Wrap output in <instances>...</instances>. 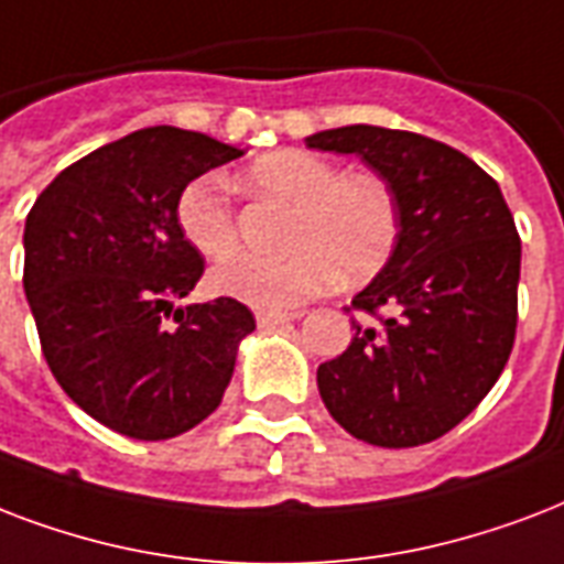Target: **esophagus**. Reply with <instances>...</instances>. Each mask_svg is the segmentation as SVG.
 <instances>
[{
    "label": "esophagus",
    "instance_id": "34e87169",
    "mask_svg": "<svg viewBox=\"0 0 564 564\" xmlns=\"http://www.w3.org/2000/svg\"><path fill=\"white\" fill-rule=\"evenodd\" d=\"M296 317H300L296 312H259L256 314L259 326H282V323H291V321H296Z\"/></svg>",
    "mask_w": 564,
    "mask_h": 564
}]
</instances>
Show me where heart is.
Instances as JSON below:
<instances>
[{
    "label": "heart",
    "instance_id": "b5f03b06",
    "mask_svg": "<svg viewBox=\"0 0 564 564\" xmlns=\"http://www.w3.org/2000/svg\"><path fill=\"white\" fill-rule=\"evenodd\" d=\"M241 185L291 205L285 256H238L212 270V288L259 312H291L341 276L365 282L400 241V205L386 178L338 164L314 152L282 150L252 161ZM176 223L185 241L205 259H226L238 247L229 199L214 178H194L176 199Z\"/></svg>",
    "mask_w": 564,
    "mask_h": 564
}]
</instances>
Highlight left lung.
<instances>
[{"label":"left lung","instance_id":"left-lung-1","mask_svg":"<svg viewBox=\"0 0 564 564\" xmlns=\"http://www.w3.org/2000/svg\"><path fill=\"white\" fill-rule=\"evenodd\" d=\"M308 150L359 155L394 187L400 241L352 308L338 359L317 368L329 414L377 447L430 444L468 417L503 373L518 326L521 238L500 185L447 143L341 126Z\"/></svg>","mask_w":564,"mask_h":564}]
</instances>
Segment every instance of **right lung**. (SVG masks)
Instances as JSON below:
<instances>
[{"mask_svg":"<svg viewBox=\"0 0 564 564\" xmlns=\"http://www.w3.org/2000/svg\"><path fill=\"white\" fill-rule=\"evenodd\" d=\"M241 155L208 134L152 126L61 170L25 217L23 288L43 359L108 430L176 438L220 405L256 317L232 296L176 305L205 270L176 199Z\"/></svg>","mask_w":564,"mask_h":564,"instance_id":"1","label":"right lung"}]
</instances>
